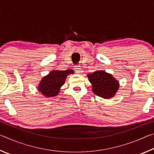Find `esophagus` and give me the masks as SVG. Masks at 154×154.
Returning a JSON list of instances; mask_svg holds the SVG:
<instances>
[{
  "instance_id": "1",
  "label": "esophagus",
  "mask_w": 154,
  "mask_h": 154,
  "mask_svg": "<svg viewBox=\"0 0 154 154\" xmlns=\"http://www.w3.org/2000/svg\"><path fill=\"white\" fill-rule=\"evenodd\" d=\"M74 70L75 72H77V73H79V72H81V70L82 69H81V67L79 66H75Z\"/></svg>"
}]
</instances>
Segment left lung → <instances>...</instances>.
<instances>
[{
  "instance_id": "left-lung-1",
  "label": "left lung",
  "mask_w": 154,
  "mask_h": 154,
  "mask_svg": "<svg viewBox=\"0 0 154 154\" xmlns=\"http://www.w3.org/2000/svg\"><path fill=\"white\" fill-rule=\"evenodd\" d=\"M88 77L92 85V92L103 98L113 97L119 87L118 81L104 71H96L88 74Z\"/></svg>"
}]
</instances>
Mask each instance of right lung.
I'll use <instances>...</instances> for the list:
<instances>
[{
  "mask_svg": "<svg viewBox=\"0 0 154 154\" xmlns=\"http://www.w3.org/2000/svg\"><path fill=\"white\" fill-rule=\"evenodd\" d=\"M74 73L71 69L66 71H54L43 77L38 85V90L46 97H53L58 94L60 88L64 85L66 78L70 74Z\"/></svg>",
  "mask_w": 154,
  "mask_h": 154,
  "instance_id": "right-lung-1",
  "label": "right lung"
}]
</instances>
